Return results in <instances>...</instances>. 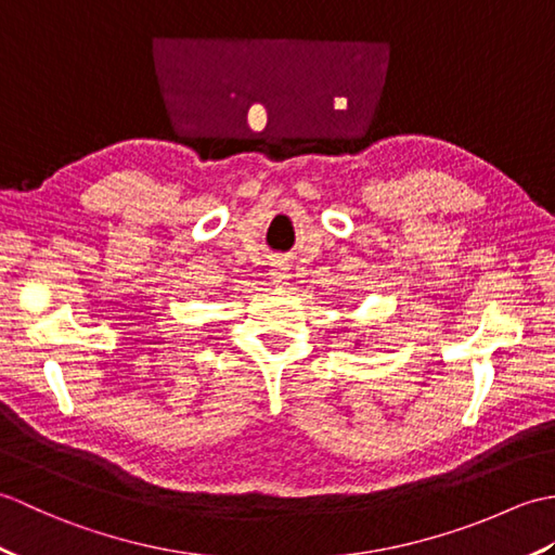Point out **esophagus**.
<instances>
[{
	"label": "esophagus",
	"mask_w": 555,
	"mask_h": 555,
	"mask_svg": "<svg viewBox=\"0 0 555 555\" xmlns=\"http://www.w3.org/2000/svg\"><path fill=\"white\" fill-rule=\"evenodd\" d=\"M288 264H284V262H276L274 264V269H271V281H274V284H279V286H284L286 281H288Z\"/></svg>",
	"instance_id": "esophagus-1"
}]
</instances>
